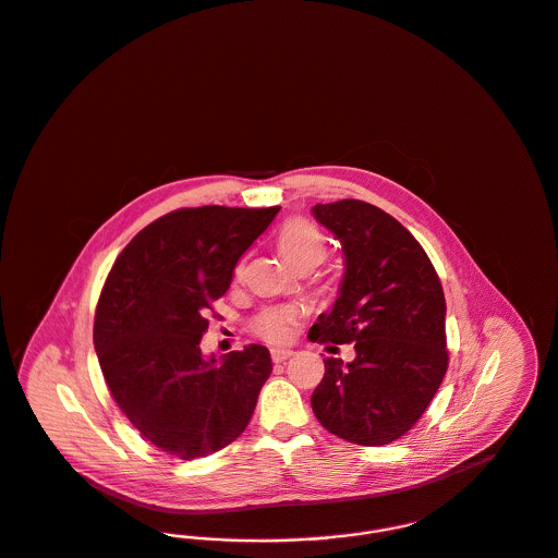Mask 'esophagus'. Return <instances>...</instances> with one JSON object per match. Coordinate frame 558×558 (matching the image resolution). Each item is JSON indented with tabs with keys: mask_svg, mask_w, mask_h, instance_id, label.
I'll return each instance as SVG.
<instances>
[{
	"mask_svg": "<svg viewBox=\"0 0 558 558\" xmlns=\"http://www.w3.org/2000/svg\"><path fill=\"white\" fill-rule=\"evenodd\" d=\"M295 352L293 350H289V348H274L271 350V361L274 363H284L287 359H291Z\"/></svg>",
	"mask_w": 558,
	"mask_h": 558,
	"instance_id": "1",
	"label": "esophagus"
}]
</instances>
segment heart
<instances>
[{
	"mask_svg": "<svg viewBox=\"0 0 558 558\" xmlns=\"http://www.w3.org/2000/svg\"><path fill=\"white\" fill-rule=\"evenodd\" d=\"M276 244L284 258L298 269L320 265L327 253V235L307 218H289L276 233ZM298 323V310L291 305H267L253 318L251 327L267 342H284L291 338Z\"/></svg>",
	"mask_w": 558,
	"mask_h": 558,
	"instance_id": "heart-1",
	"label": "heart"
}]
</instances>
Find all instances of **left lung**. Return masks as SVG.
<instances>
[{
    "mask_svg": "<svg viewBox=\"0 0 558 558\" xmlns=\"http://www.w3.org/2000/svg\"><path fill=\"white\" fill-rule=\"evenodd\" d=\"M312 213L342 242L345 274L310 340L356 350L345 365L325 359L312 410L345 441L385 446L416 425L446 376L444 289L425 248L385 210L342 199Z\"/></svg>",
    "mask_w": 558,
    "mask_h": 558,
    "instance_id": "left-lung-1",
    "label": "left lung"
}]
</instances>
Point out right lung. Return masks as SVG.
I'll return each mask as SVG.
<instances>
[{
	"label": "right lung",
	"instance_id": "right-lung-1",
	"mask_svg": "<svg viewBox=\"0 0 558 558\" xmlns=\"http://www.w3.org/2000/svg\"><path fill=\"white\" fill-rule=\"evenodd\" d=\"M278 210L202 206L161 216L123 248L99 293L93 343L108 390L144 439L182 461L240 437L271 374L265 345L216 363L199 342L238 260Z\"/></svg>",
	"mask_w": 558,
	"mask_h": 558
}]
</instances>
